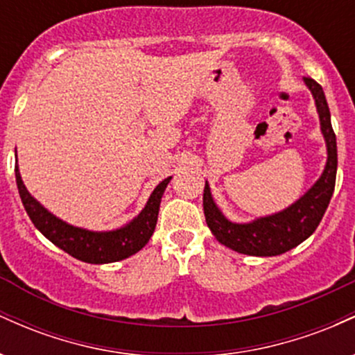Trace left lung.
<instances>
[{
    "label": "left lung",
    "mask_w": 355,
    "mask_h": 355,
    "mask_svg": "<svg viewBox=\"0 0 355 355\" xmlns=\"http://www.w3.org/2000/svg\"><path fill=\"white\" fill-rule=\"evenodd\" d=\"M304 81L315 98L320 128L327 144V165L315 185L284 211L257 218L250 223H234L223 217L222 211L217 209L211 198L209 183H205L203 211H205L207 225L220 243L230 247L239 254L272 257L297 247L315 232L331 202L337 173L336 133L332 130L331 112H329L324 89L315 80L309 76H305Z\"/></svg>",
    "instance_id": "1"
}]
</instances>
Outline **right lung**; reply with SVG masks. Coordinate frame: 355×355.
<instances>
[{
	"label": "right lung",
	"mask_w": 355,
	"mask_h": 355,
	"mask_svg": "<svg viewBox=\"0 0 355 355\" xmlns=\"http://www.w3.org/2000/svg\"><path fill=\"white\" fill-rule=\"evenodd\" d=\"M15 175L24 210L30 215L36 229L61 250L88 263H110L123 260L146 245V242L153 235L155 225H157L164 191L172 178L168 177L158 183L157 189L150 195L145 209L128 225L112 232H89L68 225L67 222L56 218L44 207L40 205L24 187L18 165H15Z\"/></svg>",
	"instance_id": "right-lung-1"
}]
</instances>
